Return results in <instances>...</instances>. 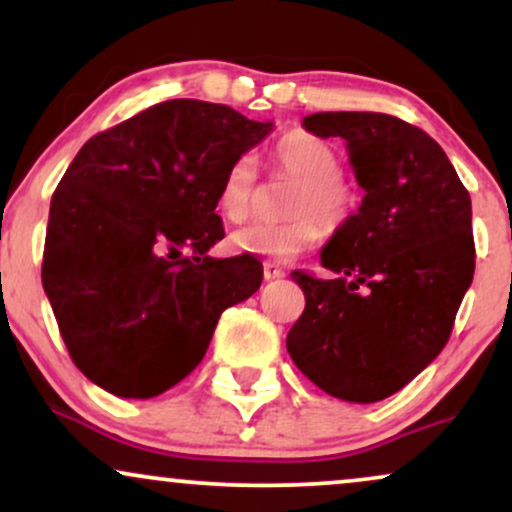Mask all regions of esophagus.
<instances>
[{"instance_id": "esophagus-1", "label": "esophagus", "mask_w": 512, "mask_h": 512, "mask_svg": "<svg viewBox=\"0 0 512 512\" xmlns=\"http://www.w3.org/2000/svg\"><path fill=\"white\" fill-rule=\"evenodd\" d=\"M262 272H264V279H267V281H272V279H281V276L286 274L284 269L276 267V264H272V262H264Z\"/></svg>"}]
</instances>
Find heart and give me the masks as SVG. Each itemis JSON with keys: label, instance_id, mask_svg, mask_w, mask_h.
Returning <instances> with one entry per match:
<instances>
[{"label": "heart", "instance_id": "b5f03b06", "mask_svg": "<svg viewBox=\"0 0 512 512\" xmlns=\"http://www.w3.org/2000/svg\"><path fill=\"white\" fill-rule=\"evenodd\" d=\"M272 163L279 175L296 180L286 211L291 219L279 223H250L231 236L238 252L289 262L313 248L322 238V226L337 231L356 211V192L342 178V158L332 144L305 129H291L272 146ZM257 199V161L238 156L223 173L219 185L221 216L231 223L248 221Z\"/></svg>", "mask_w": 512, "mask_h": 512}]
</instances>
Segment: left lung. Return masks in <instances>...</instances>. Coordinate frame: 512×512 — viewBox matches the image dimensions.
I'll use <instances>...</instances> for the list:
<instances>
[{"mask_svg": "<svg viewBox=\"0 0 512 512\" xmlns=\"http://www.w3.org/2000/svg\"><path fill=\"white\" fill-rule=\"evenodd\" d=\"M342 137L361 207L322 250L334 279L296 269L305 310L286 337L298 370L327 395L380 402L448 344L474 276L472 199L424 129L383 113H315Z\"/></svg>", "mask_w": 512, "mask_h": 512, "instance_id": "1", "label": "left lung"}]
</instances>
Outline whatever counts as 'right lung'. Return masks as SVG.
<instances>
[{
	"mask_svg": "<svg viewBox=\"0 0 512 512\" xmlns=\"http://www.w3.org/2000/svg\"><path fill=\"white\" fill-rule=\"evenodd\" d=\"M269 132L228 105L175 98L81 146L50 202L43 289L91 383L127 399L170 390L223 310L260 289L255 257L207 250L223 238V173Z\"/></svg>",
	"mask_w": 512,
	"mask_h": 512,
	"instance_id": "right-lung-1",
	"label": "right lung"
}]
</instances>
